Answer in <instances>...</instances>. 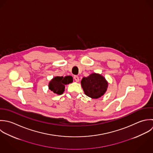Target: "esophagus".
<instances>
[{
    "label": "esophagus",
    "instance_id": "34e87169",
    "mask_svg": "<svg viewBox=\"0 0 153 153\" xmlns=\"http://www.w3.org/2000/svg\"><path fill=\"white\" fill-rule=\"evenodd\" d=\"M74 79H75V81L76 82H79V77H78V76H76V75L74 76Z\"/></svg>",
    "mask_w": 153,
    "mask_h": 153
}]
</instances>
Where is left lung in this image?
Segmentation results:
<instances>
[{
  "label": "left lung",
  "instance_id": "left-lung-1",
  "mask_svg": "<svg viewBox=\"0 0 153 153\" xmlns=\"http://www.w3.org/2000/svg\"><path fill=\"white\" fill-rule=\"evenodd\" d=\"M81 86L84 93L92 99H99L107 91L108 82L102 75L93 73L87 77H84Z\"/></svg>",
  "mask_w": 153,
  "mask_h": 153
}]
</instances>
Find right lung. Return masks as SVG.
I'll return each mask as SVG.
<instances>
[{
  "instance_id": "right-lung-1",
  "label": "right lung",
  "mask_w": 153,
  "mask_h": 153,
  "mask_svg": "<svg viewBox=\"0 0 153 153\" xmlns=\"http://www.w3.org/2000/svg\"><path fill=\"white\" fill-rule=\"evenodd\" d=\"M73 78L71 76H55L49 84V88L54 93L61 95L65 91V85L72 83Z\"/></svg>"
}]
</instances>
